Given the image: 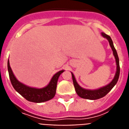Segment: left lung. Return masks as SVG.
I'll return each mask as SVG.
<instances>
[{
    "label": "left lung",
    "mask_w": 129,
    "mask_h": 129,
    "mask_svg": "<svg viewBox=\"0 0 129 129\" xmlns=\"http://www.w3.org/2000/svg\"><path fill=\"white\" fill-rule=\"evenodd\" d=\"M101 35L103 37L106 38L108 40L109 44L111 47V49L113 51V54H114L115 59H116V65H117V69H116V73L115 75L114 79L111 81L110 83L108 84V85L102 87V88H99L97 89H93V90H91V89H86L84 88H82L80 87L78 84L77 83V80H76L75 76L72 74V78H73V84L75 86V89L77 92V95L83 99H89V100H96V99H99L102 97H105L106 94L108 93L110 90L113 88L115 85L117 83V80H118L119 77V73H120V68H119V58L118 55H117V51H116V49L114 47V44H113V41L112 40L111 38L108 36L107 34H105L104 32H102Z\"/></svg>",
    "instance_id": "1"
}]
</instances>
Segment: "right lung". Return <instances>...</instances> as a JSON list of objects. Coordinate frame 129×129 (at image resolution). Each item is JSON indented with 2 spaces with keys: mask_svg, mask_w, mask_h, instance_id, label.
I'll list each match as a JSON object with an SVG mask.
<instances>
[{
  "mask_svg": "<svg viewBox=\"0 0 129 129\" xmlns=\"http://www.w3.org/2000/svg\"><path fill=\"white\" fill-rule=\"evenodd\" d=\"M8 70L11 83L14 89L26 100L33 103H43L52 99L56 94L58 78L64 71V70H61L54 75L49 84L46 87L43 88H35L26 86L24 84L20 82L15 78L10 66L9 60H8Z\"/></svg>",
  "mask_w": 129,
  "mask_h": 129,
  "instance_id": "add662e5",
  "label": "right lung"
}]
</instances>
